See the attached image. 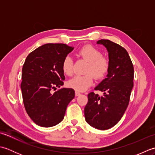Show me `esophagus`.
Wrapping results in <instances>:
<instances>
[{
    "label": "esophagus",
    "mask_w": 155,
    "mask_h": 155,
    "mask_svg": "<svg viewBox=\"0 0 155 155\" xmlns=\"http://www.w3.org/2000/svg\"><path fill=\"white\" fill-rule=\"evenodd\" d=\"M81 93L80 92H78V91H75V95L77 97H78V96H79V95H81Z\"/></svg>",
    "instance_id": "34e87169"
}]
</instances>
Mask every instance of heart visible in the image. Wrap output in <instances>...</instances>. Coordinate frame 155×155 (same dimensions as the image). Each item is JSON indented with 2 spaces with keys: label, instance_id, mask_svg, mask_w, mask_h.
<instances>
[{
  "label": "heart",
  "instance_id": "heart-1",
  "mask_svg": "<svg viewBox=\"0 0 155 155\" xmlns=\"http://www.w3.org/2000/svg\"><path fill=\"white\" fill-rule=\"evenodd\" d=\"M78 54L89 62L87 74L74 76L68 81V86L77 91H84L93 84V75L97 79H101L107 74L110 68V61L107 57L102 55L99 49L91 45L83 46L78 50ZM62 69L68 76L73 73V59L71 56L67 55L63 59Z\"/></svg>",
  "mask_w": 155,
  "mask_h": 155
}]
</instances>
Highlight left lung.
Masks as SVG:
<instances>
[{
  "label": "left lung",
  "mask_w": 155,
  "mask_h": 155,
  "mask_svg": "<svg viewBox=\"0 0 155 155\" xmlns=\"http://www.w3.org/2000/svg\"><path fill=\"white\" fill-rule=\"evenodd\" d=\"M97 43L107 48L110 68L107 77L94 88L103 92V96L93 92L88 94L84 117L91 127L103 130L117 124L127 110L133 87L134 67L124 47L107 39Z\"/></svg>",
  "instance_id": "8db88e82"
}]
</instances>
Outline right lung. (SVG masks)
<instances>
[{"label": "right lung", "mask_w": 155, "mask_h": 155, "mask_svg": "<svg viewBox=\"0 0 155 155\" xmlns=\"http://www.w3.org/2000/svg\"><path fill=\"white\" fill-rule=\"evenodd\" d=\"M73 47L48 43L29 54L22 67L23 103L30 118L38 126L51 127L63 120L68 103L74 97L72 88H62L65 79L62 62Z\"/></svg>", "instance_id": "add662e5"}]
</instances>
